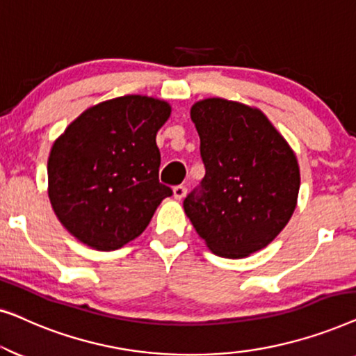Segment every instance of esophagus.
Masks as SVG:
<instances>
[{
	"label": "esophagus",
	"mask_w": 356,
	"mask_h": 356,
	"mask_svg": "<svg viewBox=\"0 0 356 356\" xmlns=\"http://www.w3.org/2000/svg\"><path fill=\"white\" fill-rule=\"evenodd\" d=\"M173 196L177 201H181V199L186 196V186H183V184H178V186L173 188Z\"/></svg>",
	"instance_id": "esophagus-1"
}]
</instances>
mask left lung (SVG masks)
I'll list each match as a JSON object with an SVG mask.
<instances>
[{
    "mask_svg": "<svg viewBox=\"0 0 356 356\" xmlns=\"http://www.w3.org/2000/svg\"><path fill=\"white\" fill-rule=\"evenodd\" d=\"M191 120L206 175L184 199V212L217 256L235 259L262 250L295 211L293 150L259 110L236 102H197Z\"/></svg>",
    "mask_w": 356,
    "mask_h": 356,
    "instance_id": "1",
    "label": "left lung"
}]
</instances>
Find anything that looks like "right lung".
Returning <instances> with one entry per match:
<instances>
[{
    "label": "right lung",
    "mask_w": 356,
    "mask_h": 356,
    "mask_svg": "<svg viewBox=\"0 0 356 356\" xmlns=\"http://www.w3.org/2000/svg\"><path fill=\"white\" fill-rule=\"evenodd\" d=\"M170 106L124 95L86 110L53 144L48 196L63 227L84 245L118 250L149 225L162 199L157 131Z\"/></svg>",
    "instance_id": "right-lung-1"
}]
</instances>
